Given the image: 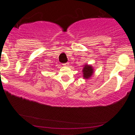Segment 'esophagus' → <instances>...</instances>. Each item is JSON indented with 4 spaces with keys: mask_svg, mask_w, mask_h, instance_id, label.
<instances>
[{
    "mask_svg": "<svg viewBox=\"0 0 135 135\" xmlns=\"http://www.w3.org/2000/svg\"><path fill=\"white\" fill-rule=\"evenodd\" d=\"M63 66H69V63H65V64H63Z\"/></svg>",
    "mask_w": 135,
    "mask_h": 135,
    "instance_id": "1",
    "label": "esophagus"
}]
</instances>
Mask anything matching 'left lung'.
Here are the masks:
<instances>
[{
	"label": "left lung",
	"instance_id": "obj_1",
	"mask_svg": "<svg viewBox=\"0 0 135 135\" xmlns=\"http://www.w3.org/2000/svg\"><path fill=\"white\" fill-rule=\"evenodd\" d=\"M82 72H83V78L85 80H88L92 76L94 70H93V66L91 64H86L83 66Z\"/></svg>",
	"mask_w": 135,
	"mask_h": 135
}]
</instances>
